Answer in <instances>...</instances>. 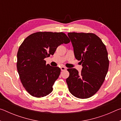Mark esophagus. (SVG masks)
I'll return each mask as SVG.
<instances>
[{"mask_svg":"<svg viewBox=\"0 0 121 121\" xmlns=\"http://www.w3.org/2000/svg\"><path fill=\"white\" fill-rule=\"evenodd\" d=\"M61 70L62 71L65 70H67V68H66V67H65L62 66V67H61Z\"/></svg>","mask_w":121,"mask_h":121,"instance_id":"1","label":"esophagus"}]
</instances>
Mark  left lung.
Segmentation results:
<instances>
[{
	"mask_svg": "<svg viewBox=\"0 0 121 121\" xmlns=\"http://www.w3.org/2000/svg\"><path fill=\"white\" fill-rule=\"evenodd\" d=\"M75 57L81 61V73L75 68L67 70L69 91L75 97L86 99L93 96L102 85L107 75L109 60L106 46L99 37L92 33L69 32Z\"/></svg>",
	"mask_w": 121,
	"mask_h": 121,
	"instance_id": "1",
	"label": "left lung"
}]
</instances>
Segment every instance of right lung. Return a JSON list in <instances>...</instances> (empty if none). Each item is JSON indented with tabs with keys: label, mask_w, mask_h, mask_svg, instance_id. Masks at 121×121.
Returning <instances> with one entry per match:
<instances>
[{
	"label": "right lung",
	"mask_w": 121,
	"mask_h": 121,
	"mask_svg": "<svg viewBox=\"0 0 121 121\" xmlns=\"http://www.w3.org/2000/svg\"><path fill=\"white\" fill-rule=\"evenodd\" d=\"M70 42L63 32H37L27 37L17 54V69L26 91L33 97H43L53 91L61 69L48 64L44 59L54 54L58 47Z\"/></svg>",
	"instance_id": "1"
}]
</instances>
